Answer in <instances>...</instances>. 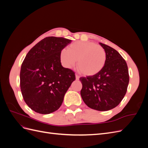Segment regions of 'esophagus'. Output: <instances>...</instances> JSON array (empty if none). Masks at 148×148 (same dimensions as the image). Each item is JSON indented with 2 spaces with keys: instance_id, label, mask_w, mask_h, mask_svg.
I'll return each mask as SVG.
<instances>
[{
  "instance_id": "esophagus-1",
  "label": "esophagus",
  "mask_w": 148,
  "mask_h": 148,
  "mask_svg": "<svg viewBox=\"0 0 148 148\" xmlns=\"http://www.w3.org/2000/svg\"><path fill=\"white\" fill-rule=\"evenodd\" d=\"M75 77H76V79H77V80H79V75H78L76 74V75H75Z\"/></svg>"
}]
</instances>
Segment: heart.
<instances>
[{
  "label": "heart",
  "mask_w": 148,
  "mask_h": 148,
  "mask_svg": "<svg viewBox=\"0 0 148 148\" xmlns=\"http://www.w3.org/2000/svg\"><path fill=\"white\" fill-rule=\"evenodd\" d=\"M107 59L105 49L95 43L77 41L70 44L60 53L61 64L67 69L75 66L77 60L78 70L86 76H92L104 68Z\"/></svg>",
  "instance_id": "1"
}]
</instances>
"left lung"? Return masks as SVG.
I'll list each match as a JSON object with an SVG mask.
<instances>
[{
    "instance_id": "8db88e82",
    "label": "left lung",
    "mask_w": 148,
    "mask_h": 148,
    "mask_svg": "<svg viewBox=\"0 0 148 148\" xmlns=\"http://www.w3.org/2000/svg\"><path fill=\"white\" fill-rule=\"evenodd\" d=\"M107 55L106 64L99 73L79 78L80 92L84 102L90 108L106 111L117 106L127 92L129 74L126 62L114 49L101 42Z\"/></svg>"
}]
</instances>
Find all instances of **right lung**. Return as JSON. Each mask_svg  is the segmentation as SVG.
Instances as JSON below:
<instances>
[{"label":"right lung","mask_w":148,"mask_h":148,"mask_svg":"<svg viewBox=\"0 0 148 148\" xmlns=\"http://www.w3.org/2000/svg\"><path fill=\"white\" fill-rule=\"evenodd\" d=\"M71 40L53 36L42 39L31 49L21 64L20 88L29 107L42 114L57 110L75 80L74 71L62 66L60 53Z\"/></svg>","instance_id":"1"}]
</instances>
